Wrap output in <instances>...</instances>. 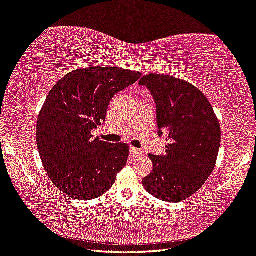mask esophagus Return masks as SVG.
Returning <instances> with one entry per match:
<instances>
[{"label": "esophagus", "instance_id": "obj_1", "mask_svg": "<svg viewBox=\"0 0 256 256\" xmlns=\"http://www.w3.org/2000/svg\"><path fill=\"white\" fill-rule=\"evenodd\" d=\"M130 152H131V155L133 157H138V156H141L144 154L142 150L134 148V147H130Z\"/></svg>", "mask_w": 256, "mask_h": 256}]
</instances>
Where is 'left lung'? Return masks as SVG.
I'll return each mask as SVG.
<instances>
[{"instance_id": "left-lung-1", "label": "left lung", "mask_w": 256, "mask_h": 256, "mask_svg": "<svg viewBox=\"0 0 256 256\" xmlns=\"http://www.w3.org/2000/svg\"><path fill=\"white\" fill-rule=\"evenodd\" d=\"M155 99L158 136H165L164 156L149 155L152 172L142 184L154 197L178 202L198 192L216 164L221 128L210 101L186 80L163 74L140 80Z\"/></svg>"}]
</instances>
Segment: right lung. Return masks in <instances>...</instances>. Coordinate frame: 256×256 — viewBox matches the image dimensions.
<instances>
[{
    "label": "right lung",
    "mask_w": 256,
    "mask_h": 256,
    "mask_svg": "<svg viewBox=\"0 0 256 256\" xmlns=\"http://www.w3.org/2000/svg\"><path fill=\"white\" fill-rule=\"evenodd\" d=\"M140 77L120 67L82 68L51 88L38 118L36 142L48 178L68 197L102 196L126 165L128 144L104 142L91 131L106 120L112 96Z\"/></svg>",
    "instance_id": "obj_1"
}]
</instances>
